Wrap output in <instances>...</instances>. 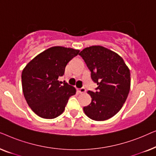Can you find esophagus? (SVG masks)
Listing matches in <instances>:
<instances>
[{
    "mask_svg": "<svg viewBox=\"0 0 156 156\" xmlns=\"http://www.w3.org/2000/svg\"><path fill=\"white\" fill-rule=\"evenodd\" d=\"M78 91L79 92H80V94H83V93H85L86 92V89H85L84 88H80V89H78Z\"/></svg>",
    "mask_w": 156,
    "mask_h": 156,
    "instance_id": "esophagus-1",
    "label": "esophagus"
}]
</instances>
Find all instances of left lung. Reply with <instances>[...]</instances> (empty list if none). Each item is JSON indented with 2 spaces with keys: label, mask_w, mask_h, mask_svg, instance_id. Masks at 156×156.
Here are the masks:
<instances>
[{
  "label": "left lung",
  "mask_w": 156,
  "mask_h": 156,
  "mask_svg": "<svg viewBox=\"0 0 156 156\" xmlns=\"http://www.w3.org/2000/svg\"><path fill=\"white\" fill-rule=\"evenodd\" d=\"M97 84L96 91H88L89 105L85 114L94 121H105L118 113L125 103L131 87V74L122 57L102 46L84 48L80 54Z\"/></svg>",
  "instance_id": "8db88e82"
}]
</instances>
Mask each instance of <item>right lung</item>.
Masks as SVG:
<instances>
[{"instance_id": "add662e5", "label": "right lung", "mask_w": 156, "mask_h": 156, "mask_svg": "<svg viewBox=\"0 0 156 156\" xmlns=\"http://www.w3.org/2000/svg\"><path fill=\"white\" fill-rule=\"evenodd\" d=\"M80 52L79 50L52 47L37 55L22 72L25 99L31 109L43 119H55L65 111L69 98L76 94L74 87L59 82L65 67Z\"/></svg>"}]
</instances>
